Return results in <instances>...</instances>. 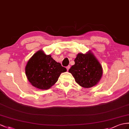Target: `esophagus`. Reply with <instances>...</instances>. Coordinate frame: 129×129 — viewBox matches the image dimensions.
Returning a JSON list of instances; mask_svg holds the SVG:
<instances>
[{
	"label": "esophagus",
	"mask_w": 129,
	"mask_h": 129,
	"mask_svg": "<svg viewBox=\"0 0 129 129\" xmlns=\"http://www.w3.org/2000/svg\"><path fill=\"white\" fill-rule=\"evenodd\" d=\"M66 68H67V70L68 71V70H70V66H68L66 67Z\"/></svg>",
	"instance_id": "obj_1"
}]
</instances>
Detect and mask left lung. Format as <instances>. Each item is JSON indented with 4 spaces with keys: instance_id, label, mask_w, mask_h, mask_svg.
<instances>
[{
    "instance_id": "8db88e82",
    "label": "left lung",
    "mask_w": 129,
    "mask_h": 129,
    "mask_svg": "<svg viewBox=\"0 0 129 129\" xmlns=\"http://www.w3.org/2000/svg\"><path fill=\"white\" fill-rule=\"evenodd\" d=\"M75 64L69 70L76 83L85 88L97 84L103 74L102 67L92 53H79L74 59Z\"/></svg>"
}]
</instances>
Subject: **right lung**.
Instances as JSON below:
<instances>
[{"mask_svg":"<svg viewBox=\"0 0 129 129\" xmlns=\"http://www.w3.org/2000/svg\"><path fill=\"white\" fill-rule=\"evenodd\" d=\"M67 71L60 63L55 61L51 55H46L42 50L35 53L28 60L25 72L32 86L42 90H48L57 82L60 74Z\"/></svg>","mask_w":129,"mask_h":129,"instance_id":"1","label":"right lung"}]
</instances>
